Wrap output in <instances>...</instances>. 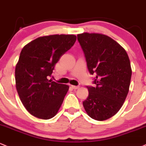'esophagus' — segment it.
Returning a JSON list of instances; mask_svg holds the SVG:
<instances>
[{"label": "esophagus", "instance_id": "esophagus-1", "mask_svg": "<svg viewBox=\"0 0 146 146\" xmlns=\"http://www.w3.org/2000/svg\"><path fill=\"white\" fill-rule=\"evenodd\" d=\"M71 87L74 90H77V89L79 88V86H75V85H71Z\"/></svg>", "mask_w": 146, "mask_h": 146}]
</instances>
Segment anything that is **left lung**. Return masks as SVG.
<instances>
[{
  "mask_svg": "<svg viewBox=\"0 0 146 146\" xmlns=\"http://www.w3.org/2000/svg\"><path fill=\"white\" fill-rule=\"evenodd\" d=\"M96 87L87 86L89 96L83 104L92 119L103 121L115 115L129 91L132 70L128 54L109 36L100 33L77 35Z\"/></svg>",
  "mask_w": 146,
  "mask_h": 146,
  "instance_id": "1",
  "label": "left lung"
}]
</instances>
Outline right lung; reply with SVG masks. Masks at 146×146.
<instances>
[{
  "label": "right lung",
  "mask_w": 146,
  "mask_h": 146,
  "mask_svg": "<svg viewBox=\"0 0 146 146\" xmlns=\"http://www.w3.org/2000/svg\"><path fill=\"white\" fill-rule=\"evenodd\" d=\"M76 40L74 35L43 36L22 48L15 66V87L22 103L32 115L48 119L57 113L69 86L48 78Z\"/></svg>",
  "instance_id": "1"
}]
</instances>
